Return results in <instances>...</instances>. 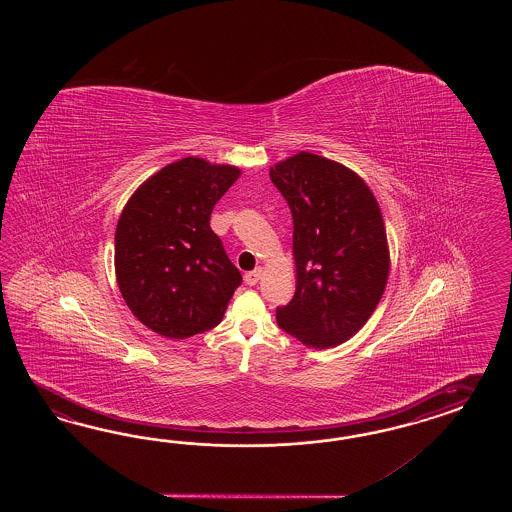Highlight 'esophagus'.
Returning <instances> with one entry per match:
<instances>
[{
	"mask_svg": "<svg viewBox=\"0 0 512 512\" xmlns=\"http://www.w3.org/2000/svg\"><path fill=\"white\" fill-rule=\"evenodd\" d=\"M261 278H263V268H255V270H251V272H248V274L244 276V281H246L248 285H257Z\"/></svg>",
	"mask_w": 512,
	"mask_h": 512,
	"instance_id": "1",
	"label": "esophagus"
}]
</instances>
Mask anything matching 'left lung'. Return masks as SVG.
I'll use <instances>...</instances> for the list:
<instances>
[{"label":"left lung","mask_w":512,"mask_h":512,"mask_svg":"<svg viewBox=\"0 0 512 512\" xmlns=\"http://www.w3.org/2000/svg\"><path fill=\"white\" fill-rule=\"evenodd\" d=\"M293 214L296 291L279 328L311 349L336 347L372 317L390 270L387 229L372 189L338 161L311 152L270 167Z\"/></svg>","instance_id":"obj_1"}]
</instances>
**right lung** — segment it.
Masks as SVG:
<instances>
[{
    "label": "right lung",
    "instance_id": "1",
    "mask_svg": "<svg viewBox=\"0 0 512 512\" xmlns=\"http://www.w3.org/2000/svg\"><path fill=\"white\" fill-rule=\"evenodd\" d=\"M233 165L184 157L152 174L118 219L114 268L125 304L155 334L184 340L221 323L242 283L212 229Z\"/></svg>",
    "mask_w": 512,
    "mask_h": 512
}]
</instances>
